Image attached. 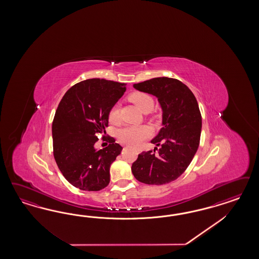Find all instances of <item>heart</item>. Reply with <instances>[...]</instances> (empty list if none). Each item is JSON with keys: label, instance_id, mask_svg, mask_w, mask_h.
<instances>
[{"label": "heart", "instance_id": "b5f03b06", "mask_svg": "<svg viewBox=\"0 0 259 259\" xmlns=\"http://www.w3.org/2000/svg\"><path fill=\"white\" fill-rule=\"evenodd\" d=\"M129 100L136 104L140 109L147 113L153 109L155 100L151 95L146 92L136 91L129 95ZM108 119L110 123L118 124L120 121V109L118 104H115L108 113ZM152 129L147 125L125 126L118 130V141L125 144L139 145L142 141L152 136Z\"/></svg>", "mask_w": 259, "mask_h": 259}]
</instances>
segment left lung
Returning a JSON list of instances; mask_svg holds the SVG:
<instances>
[{
  "mask_svg": "<svg viewBox=\"0 0 259 259\" xmlns=\"http://www.w3.org/2000/svg\"><path fill=\"white\" fill-rule=\"evenodd\" d=\"M133 87L156 96L163 111V126L151 141L159 149L139 155L132 164L134 177L149 185L176 181L187 169L199 146L202 120L196 97L177 78H151Z\"/></svg>",
  "mask_w": 259,
  "mask_h": 259,
  "instance_id": "1",
  "label": "left lung"
}]
</instances>
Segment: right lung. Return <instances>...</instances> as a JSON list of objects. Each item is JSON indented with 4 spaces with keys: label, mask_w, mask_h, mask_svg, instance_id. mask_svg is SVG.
<instances>
[{
    "label": "right lung",
    "mask_w": 259,
    "mask_h": 259,
    "mask_svg": "<svg viewBox=\"0 0 259 259\" xmlns=\"http://www.w3.org/2000/svg\"><path fill=\"white\" fill-rule=\"evenodd\" d=\"M125 83L89 78L71 87L56 111L52 123L53 154L66 181L76 188L100 191L110 182V166L122 147L106 134L108 113L125 92ZM98 134L110 145L94 148Z\"/></svg>",
    "instance_id": "add662e5"
}]
</instances>
